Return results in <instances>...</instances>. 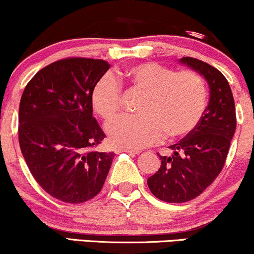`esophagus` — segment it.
<instances>
[{"instance_id":"esophagus-1","label":"esophagus","mask_w":254,"mask_h":254,"mask_svg":"<svg viewBox=\"0 0 254 254\" xmlns=\"http://www.w3.org/2000/svg\"><path fill=\"white\" fill-rule=\"evenodd\" d=\"M121 152H126V153H129V154H133V156H136V154L140 153V151L138 150H132V148H122L120 150Z\"/></svg>"}]
</instances>
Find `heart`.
<instances>
[{
    "label": "heart",
    "mask_w": 254,
    "mask_h": 254,
    "mask_svg": "<svg viewBox=\"0 0 254 254\" xmlns=\"http://www.w3.org/2000/svg\"><path fill=\"white\" fill-rule=\"evenodd\" d=\"M122 77L146 96L139 107L142 114L121 116L107 127L113 145L135 150L157 144L165 134L170 139L184 138L197 127L208 100L205 83L197 72H175L158 63H141L127 67ZM121 98L120 84L107 73L92 88V109L109 122L120 113Z\"/></svg>",
    "instance_id": "b5f03b06"
}]
</instances>
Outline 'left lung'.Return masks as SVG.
<instances>
[{
    "mask_svg": "<svg viewBox=\"0 0 254 254\" xmlns=\"http://www.w3.org/2000/svg\"><path fill=\"white\" fill-rule=\"evenodd\" d=\"M180 63L204 77L209 102L192 133L169 146L170 156H159L160 169L148 177L147 186L157 198L183 203L201 195L225 165L237 127L235 104L226 77L207 63L183 57Z\"/></svg>",
    "mask_w": 254,
    "mask_h": 254,
    "instance_id": "1",
    "label": "left lung"
}]
</instances>
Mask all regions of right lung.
<instances>
[{
  "label": "right lung",
  "instance_id": "1",
  "mask_svg": "<svg viewBox=\"0 0 254 254\" xmlns=\"http://www.w3.org/2000/svg\"><path fill=\"white\" fill-rule=\"evenodd\" d=\"M109 67L102 59H62L37 72L21 96L22 156L39 186L66 203L95 197L114 159L95 150L106 134L91 106L92 88Z\"/></svg>",
  "mask_w": 254,
  "mask_h": 254
}]
</instances>
